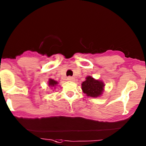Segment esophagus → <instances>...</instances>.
<instances>
[{"instance_id": "34e87169", "label": "esophagus", "mask_w": 146, "mask_h": 146, "mask_svg": "<svg viewBox=\"0 0 146 146\" xmlns=\"http://www.w3.org/2000/svg\"><path fill=\"white\" fill-rule=\"evenodd\" d=\"M67 80L69 81H74L75 79L73 77H71V76H69V77L67 78Z\"/></svg>"}]
</instances>
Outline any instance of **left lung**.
<instances>
[{
    "label": "left lung",
    "mask_w": 146,
    "mask_h": 146,
    "mask_svg": "<svg viewBox=\"0 0 146 146\" xmlns=\"http://www.w3.org/2000/svg\"><path fill=\"white\" fill-rule=\"evenodd\" d=\"M104 85L103 82L94 80L91 76L86 78V80L82 84V90L87 96L97 97L100 96L104 90Z\"/></svg>",
    "instance_id": "8db88e82"
}]
</instances>
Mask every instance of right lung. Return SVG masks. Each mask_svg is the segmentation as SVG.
<instances>
[{
  "instance_id": "obj_1",
  "label": "right lung",
  "mask_w": 146,
  "mask_h": 146,
  "mask_svg": "<svg viewBox=\"0 0 146 146\" xmlns=\"http://www.w3.org/2000/svg\"><path fill=\"white\" fill-rule=\"evenodd\" d=\"M57 84H58V82H56V81L54 80H52V79H50V80H49V86L54 87V86L57 85Z\"/></svg>"
}]
</instances>
